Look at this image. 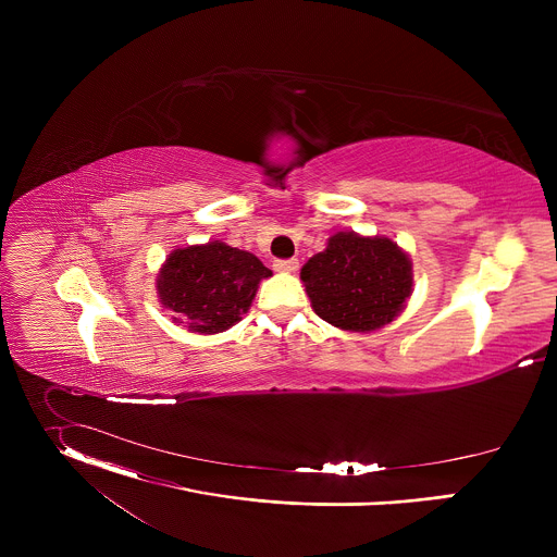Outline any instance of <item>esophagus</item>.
Returning a JSON list of instances; mask_svg holds the SVG:
<instances>
[{
  "mask_svg": "<svg viewBox=\"0 0 557 557\" xmlns=\"http://www.w3.org/2000/svg\"><path fill=\"white\" fill-rule=\"evenodd\" d=\"M275 271H280V273H295L297 271V267H299V262L293 258V260H275Z\"/></svg>",
  "mask_w": 557,
  "mask_h": 557,
  "instance_id": "34e87169",
  "label": "esophagus"
}]
</instances>
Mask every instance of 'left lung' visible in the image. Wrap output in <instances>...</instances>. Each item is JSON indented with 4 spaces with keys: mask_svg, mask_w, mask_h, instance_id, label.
Returning <instances> with one entry per match:
<instances>
[{
    "mask_svg": "<svg viewBox=\"0 0 557 557\" xmlns=\"http://www.w3.org/2000/svg\"><path fill=\"white\" fill-rule=\"evenodd\" d=\"M312 310L352 333L389 324L412 295V262L389 237L339 231L301 269Z\"/></svg>",
    "mask_w": 557,
    "mask_h": 557,
    "instance_id": "1",
    "label": "left lung"
}]
</instances>
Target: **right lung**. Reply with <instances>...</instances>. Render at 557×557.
<instances>
[{
	"mask_svg": "<svg viewBox=\"0 0 557 557\" xmlns=\"http://www.w3.org/2000/svg\"><path fill=\"white\" fill-rule=\"evenodd\" d=\"M273 273L249 251L220 240L176 249L158 271V299L191 333L215 335L243 320L258 284Z\"/></svg>",
	"mask_w": 557,
	"mask_h": 557,
	"instance_id": "add662e5",
	"label": "right lung"
}]
</instances>
